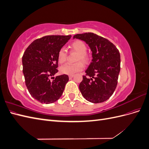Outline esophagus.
I'll use <instances>...</instances> for the list:
<instances>
[{"label":"esophagus","mask_w":149,"mask_h":149,"mask_svg":"<svg viewBox=\"0 0 149 149\" xmlns=\"http://www.w3.org/2000/svg\"><path fill=\"white\" fill-rule=\"evenodd\" d=\"M73 76H74V75H73V74H72V75H70V76H69V78H70V79L73 78Z\"/></svg>","instance_id":"obj_1"}]
</instances>
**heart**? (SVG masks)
Returning a JSON list of instances; mask_svg holds the SVG:
<instances>
[{
    "label": "heart",
    "mask_w": 149,
    "mask_h": 149,
    "mask_svg": "<svg viewBox=\"0 0 149 149\" xmlns=\"http://www.w3.org/2000/svg\"><path fill=\"white\" fill-rule=\"evenodd\" d=\"M70 48L73 51L78 53V55L76 58V61H79L75 64H66L60 67V71L61 74L72 75L77 72L81 71L84 68L82 61L84 63H86L88 61V56L86 53L87 50V47L84 42L81 40H76L71 44ZM67 53L64 48L60 49L58 53V61L60 63L62 64L65 62L66 60Z\"/></svg>",
    "instance_id": "obj_1"
}]
</instances>
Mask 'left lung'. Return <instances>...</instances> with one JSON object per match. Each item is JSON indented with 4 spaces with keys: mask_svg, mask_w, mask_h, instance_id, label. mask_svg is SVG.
<instances>
[{
    "mask_svg": "<svg viewBox=\"0 0 149 149\" xmlns=\"http://www.w3.org/2000/svg\"><path fill=\"white\" fill-rule=\"evenodd\" d=\"M73 38L84 41L92 52V62L79 86L81 93L86 100L93 103L106 101L118 84L120 70L119 50L107 39L93 33L77 34Z\"/></svg>",
    "mask_w": 149,
    "mask_h": 149,
    "instance_id": "obj_1",
    "label": "left lung"
}]
</instances>
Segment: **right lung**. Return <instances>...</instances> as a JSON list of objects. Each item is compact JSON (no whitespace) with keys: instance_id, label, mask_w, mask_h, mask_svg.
<instances>
[{"instance_id":"obj_1","label":"right lung","mask_w":149,"mask_h":149,"mask_svg":"<svg viewBox=\"0 0 149 149\" xmlns=\"http://www.w3.org/2000/svg\"><path fill=\"white\" fill-rule=\"evenodd\" d=\"M71 35H48L35 40L22 56L23 73L28 91L36 100L50 104L63 93L68 76L52 77L58 70V53L71 38ZM54 80L51 82L49 78Z\"/></svg>"}]
</instances>
